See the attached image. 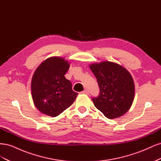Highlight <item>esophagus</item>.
I'll return each mask as SVG.
<instances>
[{
  "label": "esophagus",
  "instance_id": "34e87169",
  "mask_svg": "<svg viewBox=\"0 0 161 161\" xmlns=\"http://www.w3.org/2000/svg\"><path fill=\"white\" fill-rule=\"evenodd\" d=\"M82 93H83V94H86V95H89V91L87 90V89H85V90H84L82 92Z\"/></svg>",
  "mask_w": 161,
  "mask_h": 161
}]
</instances>
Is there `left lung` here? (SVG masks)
<instances>
[{
  "mask_svg": "<svg viewBox=\"0 0 161 161\" xmlns=\"http://www.w3.org/2000/svg\"><path fill=\"white\" fill-rule=\"evenodd\" d=\"M97 78L100 92L92 98L95 108L108 119H115L127 112L134 98L135 87L130 73L124 67L109 61L89 66Z\"/></svg>",
  "mask_w": 161,
  "mask_h": 161,
  "instance_id": "left-lung-1",
  "label": "left lung"
}]
</instances>
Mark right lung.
I'll list each match as a JSON object with an SVG mask.
<instances>
[{"label": "right lung", "mask_w": 161, "mask_h": 161, "mask_svg": "<svg viewBox=\"0 0 161 161\" xmlns=\"http://www.w3.org/2000/svg\"><path fill=\"white\" fill-rule=\"evenodd\" d=\"M69 62L60 57H50L35 71L31 80L34 105L42 114L56 117L75 101L78 93L64 75L69 70Z\"/></svg>", "instance_id": "add662e5"}]
</instances>
